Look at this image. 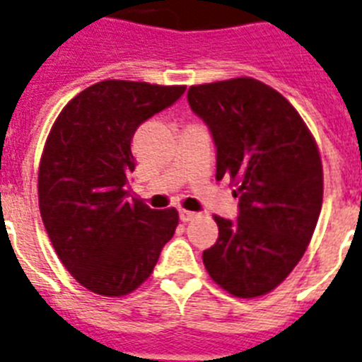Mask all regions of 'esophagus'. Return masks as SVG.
<instances>
[{"instance_id":"obj_1","label":"esophagus","mask_w":362,"mask_h":362,"mask_svg":"<svg viewBox=\"0 0 362 362\" xmlns=\"http://www.w3.org/2000/svg\"><path fill=\"white\" fill-rule=\"evenodd\" d=\"M198 216V213H192V211H187V209H179V218H181V222H192L194 218Z\"/></svg>"}]
</instances>
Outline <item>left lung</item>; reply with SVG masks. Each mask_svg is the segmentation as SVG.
Listing matches in <instances>:
<instances>
[{"mask_svg": "<svg viewBox=\"0 0 362 362\" xmlns=\"http://www.w3.org/2000/svg\"><path fill=\"white\" fill-rule=\"evenodd\" d=\"M188 103L213 133L216 179L228 175L238 196L235 222L214 216L218 240L203 264L229 294H268L300 262L320 216L315 136L291 101L253 77L190 86Z\"/></svg>", "mask_w": 362, "mask_h": 362, "instance_id": "obj_1", "label": "left lung"}]
</instances>
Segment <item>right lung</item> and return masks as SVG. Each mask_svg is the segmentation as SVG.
Segmentation results:
<instances>
[{"label": "right lung", "mask_w": 362, "mask_h": 362, "mask_svg": "<svg viewBox=\"0 0 362 362\" xmlns=\"http://www.w3.org/2000/svg\"><path fill=\"white\" fill-rule=\"evenodd\" d=\"M185 88L100 81L52 125L38 168L40 216L62 264L90 292L120 298L136 291L174 237L177 211L149 209L127 183L136 127L175 103Z\"/></svg>", "instance_id": "add662e5"}]
</instances>
